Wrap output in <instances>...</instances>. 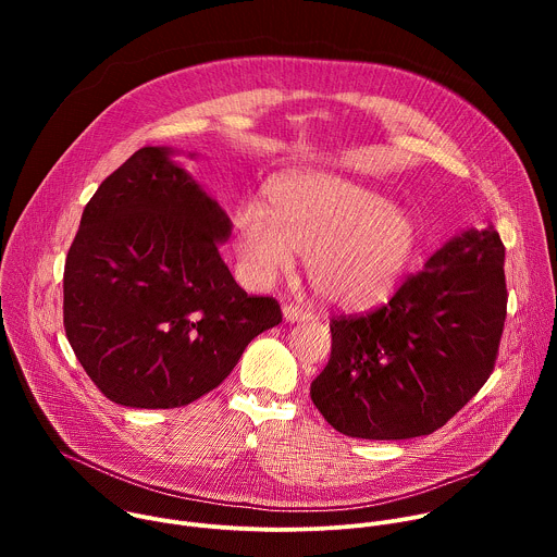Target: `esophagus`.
Here are the masks:
<instances>
[{"mask_svg":"<svg viewBox=\"0 0 557 557\" xmlns=\"http://www.w3.org/2000/svg\"><path fill=\"white\" fill-rule=\"evenodd\" d=\"M284 320L286 322H301V320H312V312L306 310L299 304H286L284 306Z\"/></svg>","mask_w":557,"mask_h":557,"instance_id":"1","label":"esophagus"}]
</instances>
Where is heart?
<instances>
[{
	"label": "heart",
	"mask_w": 557,
	"mask_h": 557,
	"mask_svg": "<svg viewBox=\"0 0 557 557\" xmlns=\"http://www.w3.org/2000/svg\"><path fill=\"white\" fill-rule=\"evenodd\" d=\"M237 253L253 282L308 258L317 295L342 308H368L399 286L417 249L414 222L385 196L333 174L282 183L271 209L245 205L235 215Z\"/></svg>",
	"instance_id": "b5f03b06"
}]
</instances>
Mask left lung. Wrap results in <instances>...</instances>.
Returning a JSON list of instances; mask_svg holds the SVG:
<instances>
[{
	"instance_id": "1",
	"label": "left lung",
	"mask_w": 557,
	"mask_h": 557,
	"mask_svg": "<svg viewBox=\"0 0 557 557\" xmlns=\"http://www.w3.org/2000/svg\"><path fill=\"white\" fill-rule=\"evenodd\" d=\"M507 317L505 245L465 231L361 314H335L310 399L342 434L370 441L443 428L494 372Z\"/></svg>"
}]
</instances>
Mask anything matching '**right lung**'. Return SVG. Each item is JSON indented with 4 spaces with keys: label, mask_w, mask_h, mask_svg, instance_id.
<instances>
[{
    "label": "right lung",
    "mask_w": 557,
    "mask_h": 557,
    "mask_svg": "<svg viewBox=\"0 0 557 557\" xmlns=\"http://www.w3.org/2000/svg\"><path fill=\"white\" fill-rule=\"evenodd\" d=\"M165 147H140L84 209L63 269L65 337L127 408H183L218 387L277 299L247 295L220 258L231 220Z\"/></svg>",
    "instance_id": "add662e5"
}]
</instances>
